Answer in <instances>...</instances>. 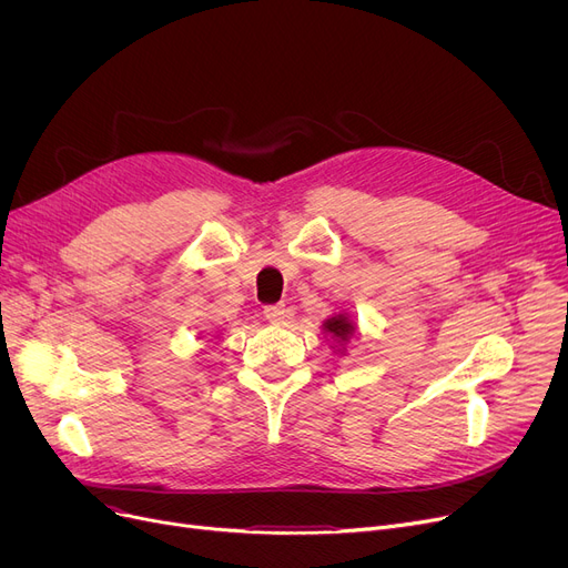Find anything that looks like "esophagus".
Instances as JSON below:
<instances>
[{"mask_svg": "<svg viewBox=\"0 0 568 568\" xmlns=\"http://www.w3.org/2000/svg\"><path fill=\"white\" fill-rule=\"evenodd\" d=\"M264 317L268 320V322H272V324H281L283 320H285V306L283 304H272V306H264Z\"/></svg>", "mask_w": 568, "mask_h": 568, "instance_id": "obj_1", "label": "esophagus"}]
</instances>
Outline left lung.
Masks as SVG:
<instances>
[{"label":"left lung","instance_id":"obj_1","mask_svg":"<svg viewBox=\"0 0 568 568\" xmlns=\"http://www.w3.org/2000/svg\"><path fill=\"white\" fill-rule=\"evenodd\" d=\"M324 332L332 338H336L338 343H345L354 334V324L345 315H334L324 322Z\"/></svg>","mask_w":568,"mask_h":568}]
</instances>
